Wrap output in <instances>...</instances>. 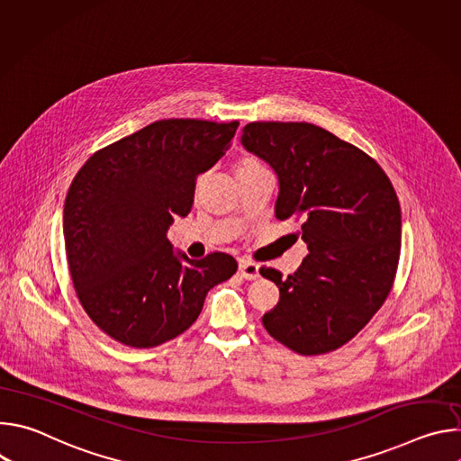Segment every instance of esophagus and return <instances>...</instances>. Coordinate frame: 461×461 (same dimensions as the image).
Here are the masks:
<instances>
[{"mask_svg":"<svg viewBox=\"0 0 461 461\" xmlns=\"http://www.w3.org/2000/svg\"><path fill=\"white\" fill-rule=\"evenodd\" d=\"M239 274L240 277H244L246 281H253L258 277V265L249 258H240L239 260Z\"/></svg>","mask_w":461,"mask_h":461,"instance_id":"esophagus-1","label":"esophagus"}]
</instances>
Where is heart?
Listing matches in <instances>:
<instances>
[{
  "label": "heart",
  "instance_id": "obj_1",
  "mask_svg": "<svg viewBox=\"0 0 461 461\" xmlns=\"http://www.w3.org/2000/svg\"><path fill=\"white\" fill-rule=\"evenodd\" d=\"M257 169H265V166H262L255 157L240 158L235 167V171H257Z\"/></svg>",
  "mask_w": 461,
  "mask_h": 461
}]
</instances>
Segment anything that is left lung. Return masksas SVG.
<instances>
[{"label":"left lung","mask_w":461,"mask_h":461,"mask_svg":"<svg viewBox=\"0 0 461 461\" xmlns=\"http://www.w3.org/2000/svg\"><path fill=\"white\" fill-rule=\"evenodd\" d=\"M242 146L279 178L276 217L301 222L308 255L283 279L267 332L301 356L348 343L388 297L402 249V208L379 164L330 131L306 122H251Z\"/></svg>","instance_id":"8db88e82"}]
</instances>
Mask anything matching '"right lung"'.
I'll return each instance as SVG.
<instances>
[{
    "label": "right lung",
    "instance_id": "obj_1",
    "mask_svg": "<svg viewBox=\"0 0 461 461\" xmlns=\"http://www.w3.org/2000/svg\"><path fill=\"white\" fill-rule=\"evenodd\" d=\"M239 122L158 120L96 151L77 173L63 237L77 295L114 341L153 348L199 317L206 294L237 272L228 253L193 260L167 230L191 212L196 176L226 153Z\"/></svg>",
    "mask_w": 461,
    "mask_h": 461
}]
</instances>
